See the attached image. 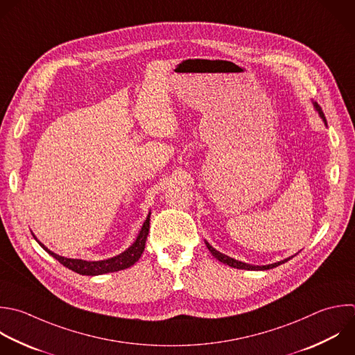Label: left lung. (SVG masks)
<instances>
[{"label":"left lung","mask_w":355,"mask_h":355,"mask_svg":"<svg viewBox=\"0 0 355 355\" xmlns=\"http://www.w3.org/2000/svg\"><path fill=\"white\" fill-rule=\"evenodd\" d=\"M312 104H313V108L318 111L319 116L323 119L324 125H327V123H326V118H324V115H323V112H322V108L318 105V103H312ZM205 244H207L208 250L211 251V254H212L218 261H220L222 263H226V265H229V266H232V268H237V269H247V270H266V269L276 268L277 265H282V263L287 262V261L291 258V257H290V258H286V259H283V261H279V262H275V263H269V265H262V266H259V265H250V263H245V262L237 261V259H234V258H230V257H227V255H225V254L219 252L218 250H215V248H214L209 243H207V241H205Z\"/></svg>","instance_id":"left-lung-1"}]
</instances>
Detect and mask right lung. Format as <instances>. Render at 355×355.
I'll use <instances>...</instances> for the list:
<instances>
[{
	"label": "right lung",
	"instance_id": "obj_1",
	"mask_svg": "<svg viewBox=\"0 0 355 355\" xmlns=\"http://www.w3.org/2000/svg\"><path fill=\"white\" fill-rule=\"evenodd\" d=\"M150 215L151 212H148L140 232L139 236L136 237L135 243L125 250L122 254L104 259V261H85V259H76V258H65L61 257L53 251H50L43 243H40L37 240V237L33 234V237L37 240V243L50 254L53 255L57 261H60L64 266H67L68 269L79 273V275H86V276H97V275H103V273H110V272H118L122 269H126L132 265H135L139 258L141 257L144 247H146V240L148 236V229H150Z\"/></svg>",
	"mask_w": 355,
	"mask_h": 355
}]
</instances>
